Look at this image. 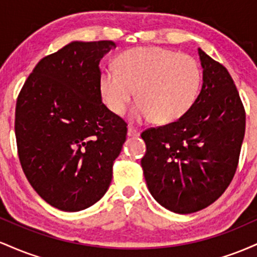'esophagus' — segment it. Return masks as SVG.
I'll list each match as a JSON object with an SVG mask.
<instances>
[{
	"mask_svg": "<svg viewBox=\"0 0 257 257\" xmlns=\"http://www.w3.org/2000/svg\"><path fill=\"white\" fill-rule=\"evenodd\" d=\"M139 135H140V133H139L138 129H135L134 126H129V128H128V137L135 138V137H139Z\"/></svg>",
	"mask_w": 257,
	"mask_h": 257,
	"instance_id": "1",
	"label": "esophagus"
}]
</instances>
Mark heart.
<instances>
[{"label": "heart", "instance_id": "obj_1", "mask_svg": "<svg viewBox=\"0 0 257 257\" xmlns=\"http://www.w3.org/2000/svg\"><path fill=\"white\" fill-rule=\"evenodd\" d=\"M202 82V69L191 55L162 47H138L120 54L117 69L102 70L100 91L106 106L122 114L137 89L139 101L132 110V119L143 122L153 117L167 124L192 110Z\"/></svg>", "mask_w": 257, "mask_h": 257}]
</instances>
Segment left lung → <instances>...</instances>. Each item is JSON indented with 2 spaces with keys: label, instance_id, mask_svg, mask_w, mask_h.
Instances as JSON below:
<instances>
[{
  "label": "left lung",
  "instance_id": "left-lung-1",
  "mask_svg": "<svg viewBox=\"0 0 257 257\" xmlns=\"http://www.w3.org/2000/svg\"><path fill=\"white\" fill-rule=\"evenodd\" d=\"M203 85L186 116L141 133L147 187L168 210L191 214L216 200L231 184L245 132V110L223 65L198 49Z\"/></svg>",
  "mask_w": 257,
  "mask_h": 257
}]
</instances>
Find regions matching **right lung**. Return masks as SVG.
<instances>
[{
  "label": "right lung",
  "instance_id": "obj_1",
  "mask_svg": "<svg viewBox=\"0 0 257 257\" xmlns=\"http://www.w3.org/2000/svg\"><path fill=\"white\" fill-rule=\"evenodd\" d=\"M112 41L71 42L41 59L16 107L18 156L41 198L79 211L107 191L126 123L102 104L100 60Z\"/></svg>",
  "mask_w": 257,
  "mask_h": 257
}]
</instances>
